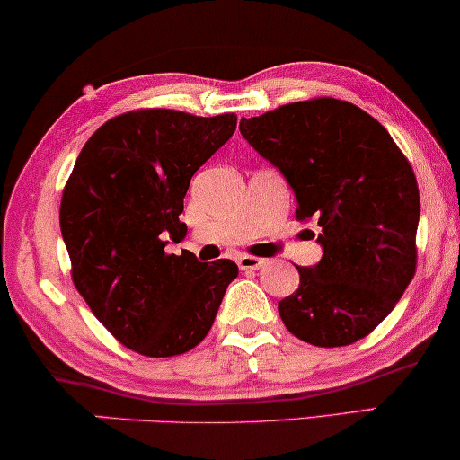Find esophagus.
Returning a JSON list of instances; mask_svg holds the SVG:
<instances>
[{"mask_svg":"<svg viewBox=\"0 0 460 460\" xmlns=\"http://www.w3.org/2000/svg\"><path fill=\"white\" fill-rule=\"evenodd\" d=\"M266 260H261V257H255V255H241L238 257V268L241 270H260Z\"/></svg>","mask_w":460,"mask_h":460,"instance_id":"obj_1","label":"esophagus"}]
</instances>
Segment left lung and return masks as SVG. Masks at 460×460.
Instances as JSON below:
<instances>
[{
    "instance_id": "8db88e82",
    "label": "left lung",
    "mask_w": 460,
    "mask_h": 460,
    "mask_svg": "<svg viewBox=\"0 0 460 460\" xmlns=\"http://www.w3.org/2000/svg\"><path fill=\"white\" fill-rule=\"evenodd\" d=\"M241 134L280 169L299 222H318L324 253L297 268L279 301L301 341L341 348L373 332L417 270L420 199L411 163L383 125L337 98H312L241 119Z\"/></svg>"
}]
</instances>
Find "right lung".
I'll use <instances>...</instances> for the list:
<instances>
[{
	"label": "right lung",
	"mask_w": 460,
	"mask_h": 460,
	"mask_svg": "<svg viewBox=\"0 0 460 460\" xmlns=\"http://www.w3.org/2000/svg\"><path fill=\"white\" fill-rule=\"evenodd\" d=\"M234 129V112L129 111L93 131L77 156L60 203L73 285L137 354L169 358L199 345L238 276L232 260L165 253L167 238L186 236L180 213L192 175Z\"/></svg>",
	"instance_id": "right-lung-1"
}]
</instances>
